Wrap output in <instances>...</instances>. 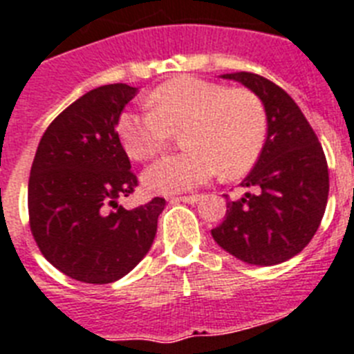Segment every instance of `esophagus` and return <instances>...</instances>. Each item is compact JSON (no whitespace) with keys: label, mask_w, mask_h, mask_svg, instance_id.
Returning <instances> with one entry per match:
<instances>
[{"label":"esophagus","mask_w":354,"mask_h":354,"mask_svg":"<svg viewBox=\"0 0 354 354\" xmlns=\"http://www.w3.org/2000/svg\"><path fill=\"white\" fill-rule=\"evenodd\" d=\"M201 197H203V195L195 194V195H184V197H171L170 201H171V203H188V204H195V203H198V201H201Z\"/></svg>","instance_id":"34e87169"}]
</instances>
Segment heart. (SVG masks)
Segmentation results:
<instances>
[{
    "mask_svg": "<svg viewBox=\"0 0 354 354\" xmlns=\"http://www.w3.org/2000/svg\"><path fill=\"white\" fill-rule=\"evenodd\" d=\"M148 103L146 110H124L119 115L118 133L128 156L136 160L156 157L171 131L180 128V145L186 148L146 168L142 184L151 194L197 188L218 170L236 177L261 157L268 121L255 93L180 75L157 86Z\"/></svg>",
    "mask_w": 354,
    "mask_h": 354,
    "instance_id": "heart-1",
    "label": "heart"
}]
</instances>
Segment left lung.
Segmentation results:
<instances>
[{
	"label": "left lung",
	"instance_id": "left-lung-1",
	"mask_svg": "<svg viewBox=\"0 0 354 354\" xmlns=\"http://www.w3.org/2000/svg\"><path fill=\"white\" fill-rule=\"evenodd\" d=\"M221 77L244 84L261 99L268 133L261 157L241 183L251 192L226 201V217L212 236L239 261L280 264L308 246L320 226L329 194L326 156L288 92L251 72Z\"/></svg>",
	"mask_w": 354,
	"mask_h": 354
}]
</instances>
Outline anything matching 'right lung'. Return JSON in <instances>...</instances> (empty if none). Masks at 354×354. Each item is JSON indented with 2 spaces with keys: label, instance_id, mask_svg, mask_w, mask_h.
Listing matches in <instances>:
<instances>
[{
  "label": "right lung",
  "instance_id": "add662e5",
  "mask_svg": "<svg viewBox=\"0 0 354 354\" xmlns=\"http://www.w3.org/2000/svg\"><path fill=\"white\" fill-rule=\"evenodd\" d=\"M139 88L124 83L86 92L41 137L28 179L30 230L46 261L70 279L110 284L150 251L160 197L127 209L137 186L115 128Z\"/></svg>",
  "mask_w": 354,
  "mask_h": 354
}]
</instances>
